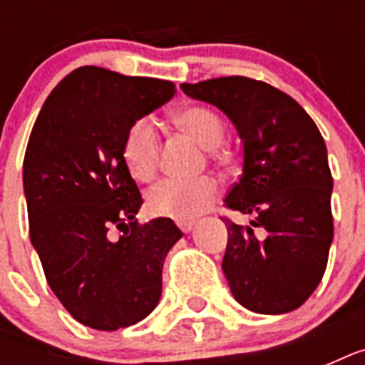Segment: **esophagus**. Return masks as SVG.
<instances>
[{"label":"esophagus","instance_id":"obj_1","mask_svg":"<svg viewBox=\"0 0 365 365\" xmlns=\"http://www.w3.org/2000/svg\"><path fill=\"white\" fill-rule=\"evenodd\" d=\"M178 227L182 229L183 233H189V231H193L195 222L193 220H178Z\"/></svg>","mask_w":365,"mask_h":365}]
</instances>
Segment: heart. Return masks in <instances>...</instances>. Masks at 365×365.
Returning <instances> with one entry per match:
<instances>
[{"instance_id":"b5f03b06","label":"heart","mask_w":365,"mask_h":365,"mask_svg":"<svg viewBox=\"0 0 365 365\" xmlns=\"http://www.w3.org/2000/svg\"><path fill=\"white\" fill-rule=\"evenodd\" d=\"M174 121L206 149H216L225 134L220 115L205 106H191L178 111ZM123 159L136 180L153 176L159 159V132L153 119L142 117L132 123L123 142ZM217 195L220 185L214 178H165L148 191V208L157 216L189 220L205 212Z\"/></svg>"}]
</instances>
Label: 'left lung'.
<instances>
[{
	"mask_svg": "<svg viewBox=\"0 0 365 365\" xmlns=\"http://www.w3.org/2000/svg\"><path fill=\"white\" fill-rule=\"evenodd\" d=\"M182 91L220 108L242 140V174L225 206L254 220L242 227L223 217L222 269L231 294L259 314L295 311L322 280L334 240V180L322 134L292 96L250 77L183 83ZM254 227L264 229L263 240Z\"/></svg>",
	"mask_w": 365,
	"mask_h": 365,
	"instance_id": "left-lung-1",
	"label": "left lung"
}]
</instances>
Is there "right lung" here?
<instances>
[{"label": "right lung", "mask_w": 365, "mask_h": 365, "mask_svg": "<svg viewBox=\"0 0 365 365\" xmlns=\"http://www.w3.org/2000/svg\"><path fill=\"white\" fill-rule=\"evenodd\" d=\"M174 94L172 81L83 66L31 128L22 172L30 239L51 289L83 326L126 328L160 299L163 263L183 233L170 217L138 223L143 200L123 142Z\"/></svg>", "instance_id": "1"}]
</instances>
